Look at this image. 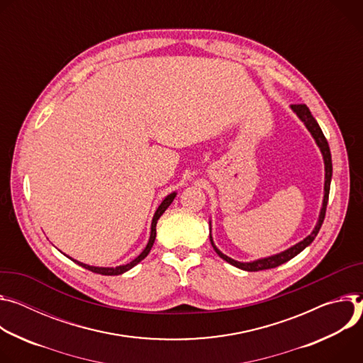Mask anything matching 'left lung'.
<instances>
[{
	"label": "left lung",
	"mask_w": 363,
	"mask_h": 363,
	"mask_svg": "<svg viewBox=\"0 0 363 363\" xmlns=\"http://www.w3.org/2000/svg\"><path fill=\"white\" fill-rule=\"evenodd\" d=\"M291 109H293V111L297 113V116L303 121L304 125H306L307 130L311 133L313 138L315 140V143H317V145H318L321 154H323L325 172H326V174H325V197H323V206H321V211H320V215H318V222H317L315 228L313 229V232H311L307 238H304V239L301 240V242L296 244L294 247H291V248H289V250H286V251H283V252H279V254H277V255L267 257V258H262V259H257V261H252V262H239V261H235V259L226 257L225 254H222V252L215 247L212 235H211V244H212L213 250L216 251V254H218L222 259H225L226 262L232 264V265L236 267V268L244 269V271H251V272H252V271L269 269V268H275V267H278V265H281V264H284V262L290 261L291 258H294L296 255H298L306 247H308V245L313 242L314 238L317 236V233H318V230H320V228H321V225H323V220H325V216H326V208H328L329 191H330V182H332V172H333L330 148H329V144H328V140H326L323 131H321V128H320L318 124H317V121L313 118L310 109H308L306 105H303V104H300V105H291Z\"/></svg>",
	"instance_id": "1"
}]
</instances>
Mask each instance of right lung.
<instances>
[{"label":"right lung","mask_w":363,"mask_h":363,"mask_svg":"<svg viewBox=\"0 0 363 363\" xmlns=\"http://www.w3.org/2000/svg\"><path fill=\"white\" fill-rule=\"evenodd\" d=\"M174 197H176V193H172V194H169L163 202H161V205L158 206V209L155 211V213H154V218H152V223H151V233H150V239H148V244H147V247L144 248V251L135 258V259H133L130 264H127V265H119V267H115V268H104V267H91V265H86V264H82V262H79V261H74L76 264H79L80 267H84V268H86V269H89V271H92V272H96V274H102V275H119V274H124L125 271H128V269H131L133 267H135L138 262H141L147 255H148V252L151 251V248H152V244H154V240H155V225H157V220L160 219V216L163 215L164 212H166V209L172 205V202L174 200Z\"/></svg>","instance_id":"add662e5"}]
</instances>
